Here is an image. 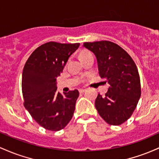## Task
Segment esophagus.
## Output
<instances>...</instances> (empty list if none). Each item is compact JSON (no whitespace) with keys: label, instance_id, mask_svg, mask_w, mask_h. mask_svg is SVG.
<instances>
[{"label":"esophagus","instance_id":"1","mask_svg":"<svg viewBox=\"0 0 159 159\" xmlns=\"http://www.w3.org/2000/svg\"><path fill=\"white\" fill-rule=\"evenodd\" d=\"M85 91V89H79L80 93H83V92H84Z\"/></svg>","mask_w":159,"mask_h":159}]
</instances>
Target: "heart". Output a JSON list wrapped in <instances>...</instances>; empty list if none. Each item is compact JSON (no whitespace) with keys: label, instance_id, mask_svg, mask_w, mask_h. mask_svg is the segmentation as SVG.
Listing matches in <instances>:
<instances>
[{"label":"heart","instance_id":"obj_1","mask_svg":"<svg viewBox=\"0 0 159 159\" xmlns=\"http://www.w3.org/2000/svg\"><path fill=\"white\" fill-rule=\"evenodd\" d=\"M90 52H88V51H83L81 53H80V58H82L83 56H87V55L90 54Z\"/></svg>","mask_w":159,"mask_h":159}]
</instances>
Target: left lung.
Here are the masks:
<instances>
[{
  "label": "left lung",
  "instance_id": "obj_1",
  "mask_svg": "<svg viewBox=\"0 0 159 159\" xmlns=\"http://www.w3.org/2000/svg\"><path fill=\"white\" fill-rule=\"evenodd\" d=\"M83 46L95 55L100 76L110 85L105 95L98 94L95 107L107 123L119 125L131 116L141 94L137 66L127 52L110 41L86 42Z\"/></svg>",
  "mask_w": 159,
  "mask_h": 159
}]
</instances>
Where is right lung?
<instances>
[{"mask_svg": "<svg viewBox=\"0 0 159 159\" xmlns=\"http://www.w3.org/2000/svg\"><path fill=\"white\" fill-rule=\"evenodd\" d=\"M79 46V43H46L32 52L25 65L22 78L24 106L45 129L60 131L74 115L79 92L75 89L61 94L57 92L56 79Z\"/></svg>", "mask_w": 159, "mask_h": 159, "instance_id": "right-lung-1", "label": "right lung"}]
</instances>
